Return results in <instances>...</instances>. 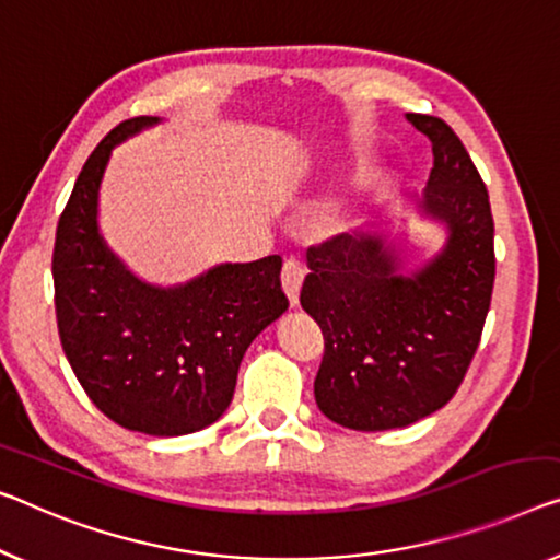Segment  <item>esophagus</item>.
Listing matches in <instances>:
<instances>
[{"label":"esophagus","mask_w":560,"mask_h":560,"mask_svg":"<svg viewBox=\"0 0 560 560\" xmlns=\"http://www.w3.org/2000/svg\"><path fill=\"white\" fill-rule=\"evenodd\" d=\"M304 273H306L304 266L299 264L296 258H289V261H283V269H281V287H283V291H287L291 306L299 304V291H302Z\"/></svg>","instance_id":"esophagus-1"}]
</instances>
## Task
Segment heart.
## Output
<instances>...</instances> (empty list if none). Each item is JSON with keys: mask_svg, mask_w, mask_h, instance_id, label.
I'll return each mask as SVG.
<instances>
[{"mask_svg": "<svg viewBox=\"0 0 560 560\" xmlns=\"http://www.w3.org/2000/svg\"><path fill=\"white\" fill-rule=\"evenodd\" d=\"M347 215L341 213V211H334V213H329L327 215V229L329 231H341V229H347Z\"/></svg>", "mask_w": 560, "mask_h": 560, "instance_id": "obj_1", "label": "heart"}]
</instances>
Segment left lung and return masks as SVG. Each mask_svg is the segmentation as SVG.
Segmentation results:
<instances>
[{"mask_svg": "<svg viewBox=\"0 0 560 560\" xmlns=\"http://www.w3.org/2000/svg\"><path fill=\"white\" fill-rule=\"evenodd\" d=\"M432 143L424 219L445 226L442 252L412 273L380 233L308 248L302 306L324 334L314 397L331 422L377 432L445 407L480 345L495 281L486 183L445 120L407 113Z\"/></svg>", "mask_w": 560, "mask_h": 560, "instance_id": "obj_1", "label": "left lung"}]
</instances>
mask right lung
Returning <instances> with one entry per match:
<instances>
[{"mask_svg": "<svg viewBox=\"0 0 560 560\" xmlns=\"http://www.w3.org/2000/svg\"><path fill=\"white\" fill-rule=\"evenodd\" d=\"M161 118H130L103 138L57 223V329L74 377L120 428L175 438L213 424L231 405L246 349L289 308L281 256L219 264L178 287L128 271L97 226L113 148Z\"/></svg>", "mask_w": 560, "mask_h": 560, "instance_id": "obj_1", "label": "right lung"}]
</instances>
